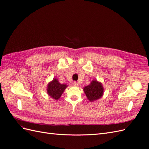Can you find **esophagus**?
Returning <instances> with one entry per match:
<instances>
[{
    "instance_id": "34e87169",
    "label": "esophagus",
    "mask_w": 149,
    "mask_h": 149,
    "mask_svg": "<svg viewBox=\"0 0 149 149\" xmlns=\"http://www.w3.org/2000/svg\"><path fill=\"white\" fill-rule=\"evenodd\" d=\"M73 86H78V83L77 82H76V81H74V82L73 83Z\"/></svg>"
}]
</instances>
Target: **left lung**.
<instances>
[{
	"label": "left lung",
	"instance_id": "left-lung-1",
	"mask_svg": "<svg viewBox=\"0 0 149 149\" xmlns=\"http://www.w3.org/2000/svg\"><path fill=\"white\" fill-rule=\"evenodd\" d=\"M83 91L88 100L90 102H93L102 97L104 87L101 82L94 79L89 85L84 87Z\"/></svg>",
	"mask_w": 149,
	"mask_h": 149
}]
</instances>
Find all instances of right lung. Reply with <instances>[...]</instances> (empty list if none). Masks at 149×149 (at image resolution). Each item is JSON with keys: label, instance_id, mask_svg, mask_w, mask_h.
Wrapping results in <instances>:
<instances>
[{"label": "right lung", "instance_id": "obj_1", "mask_svg": "<svg viewBox=\"0 0 149 149\" xmlns=\"http://www.w3.org/2000/svg\"><path fill=\"white\" fill-rule=\"evenodd\" d=\"M67 87V84L60 83L56 78H54L48 84L47 92L49 96L57 101L60 98Z\"/></svg>", "mask_w": 149, "mask_h": 149}]
</instances>
